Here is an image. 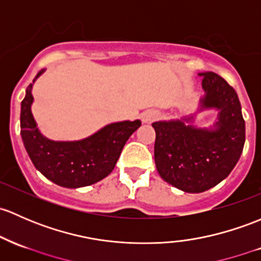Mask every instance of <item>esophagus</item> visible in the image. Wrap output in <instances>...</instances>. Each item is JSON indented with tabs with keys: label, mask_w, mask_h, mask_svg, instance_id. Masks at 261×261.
<instances>
[{
	"label": "esophagus",
	"mask_w": 261,
	"mask_h": 261,
	"mask_svg": "<svg viewBox=\"0 0 261 261\" xmlns=\"http://www.w3.org/2000/svg\"><path fill=\"white\" fill-rule=\"evenodd\" d=\"M158 117H159L158 111H153V110H151V111H146L144 115H142V122L149 123L153 121V120L158 119Z\"/></svg>",
	"instance_id": "obj_1"
}]
</instances>
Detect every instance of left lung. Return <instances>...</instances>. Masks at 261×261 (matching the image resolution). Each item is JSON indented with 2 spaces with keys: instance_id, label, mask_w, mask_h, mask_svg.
Instances as JSON below:
<instances>
[{
  "instance_id": "1",
  "label": "left lung",
  "mask_w": 261,
  "mask_h": 261,
  "mask_svg": "<svg viewBox=\"0 0 261 261\" xmlns=\"http://www.w3.org/2000/svg\"><path fill=\"white\" fill-rule=\"evenodd\" d=\"M205 95L195 114L156 121L155 164L166 182L185 193H202L229 176L245 144V121L237 91L215 72H201ZM216 109L218 119L209 128H196L197 113Z\"/></svg>"
}]
</instances>
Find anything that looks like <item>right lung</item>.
<instances>
[{
  "label": "right lung",
  "mask_w": 261,
  "mask_h": 261,
  "mask_svg": "<svg viewBox=\"0 0 261 261\" xmlns=\"http://www.w3.org/2000/svg\"><path fill=\"white\" fill-rule=\"evenodd\" d=\"M43 72L45 70H41L29 85L21 102V136L32 164L52 182L68 189L84 188L105 179L141 121L109 123L89 138L75 141L47 139L41 134L31 111L32 86Z\"/></svg>",
  "instance_id": "add662e5"
}]
</instances>
